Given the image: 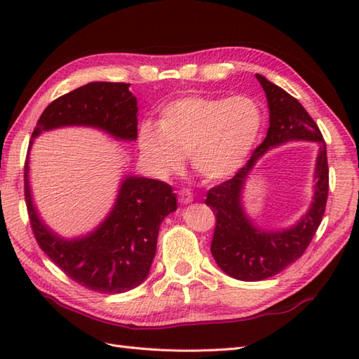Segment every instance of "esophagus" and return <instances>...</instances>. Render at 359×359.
<instances>
[{"label": "esophagus", "mask_w": 359, "mask_h": 359, "mask_svg": "<svg viewBox=\"0 0 359 359\" xmlns=\"http://www.w3.org/2000/svg\"><path fill=\"white\" fill-rule=\"evenodd\" d=\"M179 201H180V203H184V205L193 202V193L189 191L188 188H182L179 191Z\"/></svg>", "instance_id": "obj_1"}]
</instances>
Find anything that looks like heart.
Wrapping results in <instances>:
<instances>
[{"label": "heart", "mask_w": 359, "mask_h": 359, "mask_svg": "<svg viewBox=\"0 0 359 359\" xmlns=\"http://www.w3.org/2000/svg\"><path fill=\"white\" fill-rule=\"evenodd\" d=\"M264 126V111L250 95H185L160 109L158 123L139 128V148L160 175L179 171L188 154L207 180L231 177L245 165Z\"/></svg>", "instance_id": "obj_1"}]
</instances>
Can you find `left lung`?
Instances as JSON below:
<instances>
[{
	"label": "left lung",
	"instance_id": "left-lung-1",
	"mask_svg": "<svg viewBox=\"0 0 359 359\" xmlns=\"http://www.w3.org/2000/svg\"><path fill=\"white\" fill-rule=\"evenodd\" d=\"M265 90L270 109V128L265 140L251 154L248 162L233 179L212 187L205 203L216 216L211 255L228 276L239 280H264L280 273L297 261L310 245L321 225L329 196L327 148L315 120L304 106L284 89L256 74ZM293 140L316 141L320 151L316 167V197L311 210L296 226L285 231H261L245 215L241 191L257 160L282 142Z\"/></svg>",
	"mask_w": 359,
	"mask_h": 359
}]
</instances>
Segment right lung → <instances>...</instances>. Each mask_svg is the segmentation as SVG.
<instances>
[{"instance_id":"1","label":"right lung","mask_w":359,"mask_h":359,"mask_svg":"<svg viewBox=\"0 0 359 359\" xmlns=\"http://www.w3.org/2000/svg\"><path fill=\"white\" fill-rule=\"evenodd\" d=\"M137 98L128 83L93 81L53 100L38 118L32 139L62 126L102 129L117 140L137 139ZM25 197L38 245L60 270L98 293H125L147 279L156 256L162 220L177 210L171 185L126 175L111 212L93 233L63 239L38 216L29 187V151Z\"/></svg>"}]
</instances>
